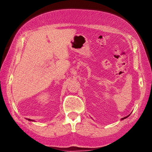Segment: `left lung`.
<instances>
[{"instance_id":"obj_1","label":"left lung","mask_w":152,"mask_h":152,"mask_svg":"<svg viewBox=\"0 0 152 152\" xmlns=\"http://www.w3.org/2000/svg\"><path fill=\"white\" fill-rule=\"evenodd\" d=\"M130 114H129V115H127V116H126V117H124V118H122V119H121V120H123V119H126V118H128V116H129V115H130Z\"/></svg>"}]
</instances>
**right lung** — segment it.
I'll return each instance as SVG.
<instances>
[{
    "label": "right lung",
    "instance_id": "right-lung-1",
    "mask_svg": "<svg viewBox=\"0 0 152 152\" xmlns=\"http://www.w3.org/2000/svg\"><path fill=\"white\" fill-rule=\"evenodd\" d=\"M28 119V121H35L34 120H32V119Z\"/></svg>",
    "mask_w": 152,
    "mask_h": 152
}]
</instances>
